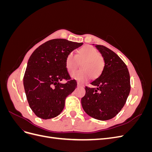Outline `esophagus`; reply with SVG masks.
Segmentation results:
<instances>
[{"label": "esophagus", "instance_id": "34e87169", "mask_svg": "<svg viewBox=\"0 0 152 152\" xmlns=\"http://www.w3.org/2000/svg\"><path fill=\"white\" fill-rule=\"evenodd\" d=\"M77 86H78V87H83L84 86L82 85V84H81L80 83V82H77Z\"/></svg>", "mask_w": 152, "mask_h": 152}]
</instances>
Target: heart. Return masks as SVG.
<instances>
[{"label":"heart","instance_id":"1","mask_svg":"<svg viewBox=\"0 0 152 152\" xmlns=\"http://www.w3.org/2000/svg\"><path fill=\"white\" fill-rule=\"evenodd\" d=\"M81 70L72 73V77L80 81L91 79H95L102 74L104 67L103 57L98 53L94 48L85 45L77 51L75 56L73 53H69L65 58V67L69 72L74 71L78 66V61H81Z\"/></svg>","mask_w":152,"mask_h":152}]
</instances>
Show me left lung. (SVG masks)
I'll use <instances>...</instances> for the list:
<instances>
[{
	"instance_id": "left-lung-1",
	"label": "left lung",
	"mask_w": 152,
	"mask_h": 152,
	"mask_svg": "<svg viewBox=\"0 0 152 152\" xmlns=\"http://www.w3.org/2000/svg\"><path fill=\"white\" fill-rule=\"evenodd\" d=\"M95 47L102 54L104 67L101 75L86 87L81 99L82 108L89 116L99 121L115 117L125 104L130 93V75L127 66L112 50L102 45Z\"/></svg>"
}]
</instances>
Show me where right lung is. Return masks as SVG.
Returning a JSON list of instances; mask_svg holds the SVG:
<instances>
[{
	"instance_id": "obj_1",
	"label": "right lung",
	"mask_w": 152,
	"mask_h": 152,
	"mask_svg": "<svg viewBox=\"0 0 152 152\" xmlns=\"http://www.w3.org/2000/svg\"><path fill=\"white\" fill-rule=\"evenodd\" d=\"M83 43L63 39L50 40L30 56L23 85L30 108L38 117L49 119L63 111L65 99L77 87L65 67L66 55ZM65 80L66 83H61Z\"/></svg>"
}]
</instances>
